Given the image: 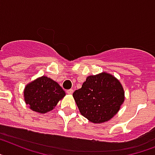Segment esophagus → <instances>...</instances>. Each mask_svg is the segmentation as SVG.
<instances>
[{
	"instance_id": "1",
	"label": "esophagus",
	"mask_w": 155,
	"mask_h": 155,
	"mask_svg": "<svg viewBox=\"0 0 155 155\" xmlns=\"http://www.w3.org/2000/svg\"><path fill=\"white\" fill-rule=\"evenodd\" d=\"M66 93H68V94H72L73 93H74V90L73 89H68V90H66Z\"/></svg>"
}]
</instances>
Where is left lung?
<instances>
[{
    "mask_svg": "<svg viewBox=\"0 0 155 155\" xmlns=\"http://www.w3.org/2000/svg\"><path fill=\"white\" fill-rule=\"evenodd\" d=\"M73 96L81 114L96 124L112 119L124 101L120 82L106 73L88 77Z\"/></svg>",
    "mask_w": 155,
    "mask_h": 155,
    "instance_id": "left-lung-1",
    "label": "left lung"
}]
</instances>
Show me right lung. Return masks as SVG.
Instances as JSON below:
<instances>
[{
  "label": "right lung",
  "instance_id": "right-lung-1",
  "mask_svg": "<svg viewBox=\"0 0 155 155\" xmlns=\"http://www.w3.org/2000/svg\"><path fill=\"white\" fill-rule=\"evenodd\" d=\"M24 94L31 109L45 113L53 109L66 93L56 81L43 76L27 85Z\"/></svg>",
  "mask_w": 155,
  "mask_h": 155
}]
</instances>
